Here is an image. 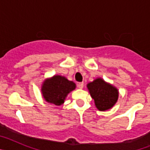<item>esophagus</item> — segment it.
Returning <instances> with one entry per match:
<instances>
[{"label":"esophagus","mask_w":150,"mask_h":150,"mask_svg":"<svg viewBox=\"0 0 150 150\" xmlns=\"http://www.w3.org/2000/svg\"><path fill=\"white\" fill-rule=\"evenodd\" d=\"M83 86H84V83H83V82H82V83H79L77 84V87L79 88H83Z\"/></svg>","instance_id":"34e87169"}]
</instances>
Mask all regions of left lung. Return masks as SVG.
<instances>
[{
    "mask_svg": "<svg viewBox=\"0 0 150 150\" xmlns=\"http://www.w3.org/2000/svg\"><path fill=\"white\" fill-rule=\"evenodd\" d=\"M91 98L99 110L104 111L114 105L118 100L119 92L115 87L105 83L100 78L87 85Z\"/></svg>",
    "mask_w": 150,
    "mask_h": 150,
    "instance_id": "left-lung-1",
    "label": "left lung"
}]
</instances>
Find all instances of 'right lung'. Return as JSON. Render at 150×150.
Wrapping results in <instances>:
<instances>
[{"mask_svg":"<svg viewBox=\"0 0 150 150\" xmlns=\"http://www.w3.org/2000/svg\"><path fill=\"white\" fill-rule=\"evenodd\" d=\"M76 88L74 82L62 76H54L43 83L42 93L46 101L55 105H61L64 101L67 94Z\"/></svg>","mask_w":150,"mask_h":150,"instance_id":"1","label":"right lung"}]
</instances>
